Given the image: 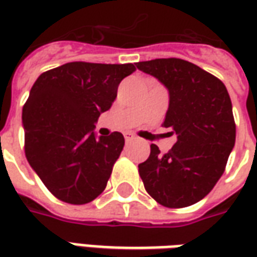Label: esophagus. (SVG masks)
<instances>
[{"label": "esophagus", "mask_w": 257, "mask_h": 257, "mask_svg": "<svg viewBox=\"0 0 257 257\" xmlns=\"http://www.w3.org/2000/svg\"><path fill=\"white\" fill-rule=\"evenodd\" d=\"M123 136H125V142H126V143H128V142H132V140L135 139V135L131 134V132H126Z\"/></svg>", "instance_id": "esophagus-1"}]
</instances>
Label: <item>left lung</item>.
Here are the masks:
<instances>
[{
  "mask_svg": "<svg viewBox=\"0 0 257 257\" xmlns=\"http://www.w3.org/2000/svg\"><path fill=\"white\" fill-rule=\"evenodd\" d=\"M136 67L168 89L169 107L162 125L178 135L167 154L150 146V157L139 164L140 178L158 204L190 206L215 187L235 143L228 92L220 79L183 59H156Z\"/></svg>",
  "mask_w": 257,
  "mask_h": 257,
  "instance_id": "8db88e82",
  "label": "left lung"
}]
</instances>
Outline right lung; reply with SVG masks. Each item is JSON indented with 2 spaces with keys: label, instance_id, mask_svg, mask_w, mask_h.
<instances>
[{
  "label": "right lung",
  "instance_id": "obj_1",
  "mask_svg": "<svg viewBox=\"0 0 257 257\" xmlns=\"http://www.w3.org/2000/svg\"><path fill=\"white\" fill-rule=\"evenodd\" d=\"M135 70L132 63L71 62L34 82L22 114L26 158L56 198L88 204L106 189L125 140L119 132L97 138L95 123Z\"/></svg>",
  "mask_w": 257,
  "mask_h": 257
}]
</instances>
